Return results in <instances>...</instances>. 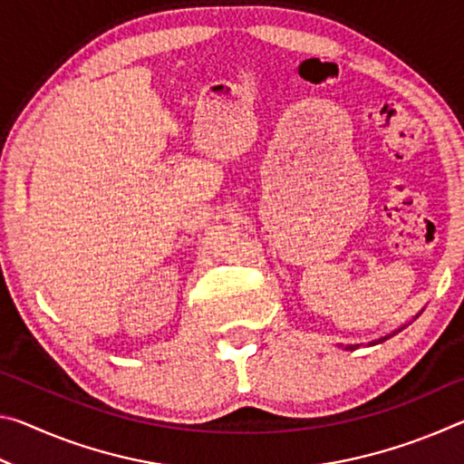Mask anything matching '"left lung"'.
Wrapping results in <instances>:
<instances>
[{"label":"left lung","mask_w":464,"mask_h":464,"mask_svg":"<svg viewBox=\"0 0 464 464\" xmlns=\"http://www.w3.org/2000/svg\"><path fill=\"white\" fill-rule=\"evenodd\" d=\"M382 340H387V337H382ZM382 340H379V342H382ZM376 343V342H374ZM354 348H358V345H348V350H354Z\"/></svg>","instance_id":"left-lung-1"}]
</instances>
